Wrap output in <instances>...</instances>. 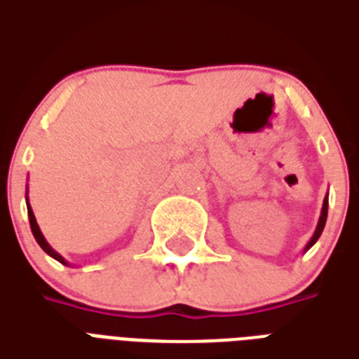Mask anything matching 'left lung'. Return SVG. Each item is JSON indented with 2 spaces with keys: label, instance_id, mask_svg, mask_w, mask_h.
Listing matches in <instances>:
<instances>
[{
  "label": "left lung",
  "instance_id": "obj_1",
  "mask_svg": "<svg viewBox=\"0 0 359 359\" xmlns=\"http://www.w3.org/2000/svg\"><path fill=\"white\" fill-rule=\"evenodd\" d=\"M327 211H329V194L325 196L323 200V208H321V215H319V221H317V226H316V233H313V236L309 238V242L306 244V248H304V252H308L313 244L317 242V238L321 236V233H323L325 229V223H327Z\"/></svg>",
  "mask_w": 359,
  "mask_h": 359
}]
</instances>
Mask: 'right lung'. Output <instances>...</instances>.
Segmentation results:
<instances>
[{"mask_svg":"<svg viewBox=\"0 0 359 359\" xmlns=\"http://www.w3.org/2000/svg\"><path fill=\"white\" fill-rule=\"evenodd\" d=\"M27 210H28V221H30V229H32V234H34V238L36 242L40 244V248L48 254V256H51L53 259H57L59 264H63V265H69L67 264V259L61 254H57L55 250L51 248L50 244H48V241L43 238V234L42 231H40V226H38V223H36V217H34V211H32V208H30V202H28V187H27Z\"/></svg>","mask_w":359,"mask_h":359,"instance_id":"add662e5","label":"right lung"}]
</instances>
